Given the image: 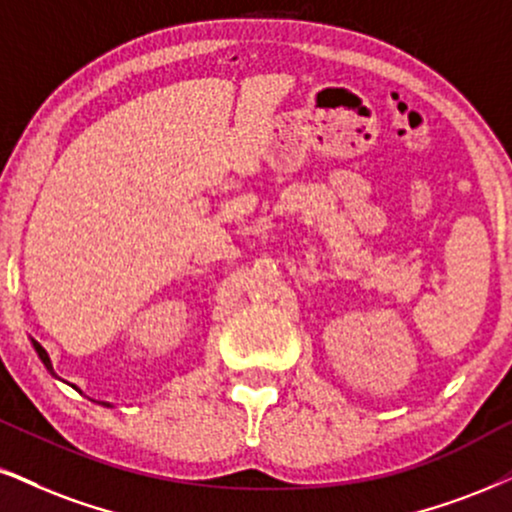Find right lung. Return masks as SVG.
Returning <instances> with one entry per match:
<instances>
[{
  "mask_svg": "<svg viewBox=\"0 0 512 512\" xmlns=\"http://www.w3.org/2000/svg\"><path fill=\"white\" fill-rule=\"evenodd\" d=\"M33 346H35L37 356H40V361H42L44 365H47V370H52V363H49V356H47V351H44V349H42V346H40V344H37V342H33Z\"/></svg>",
  "mask_w": 512,
  "mask_h": 512,
  "instance_id": "1",
  "label": "right lung"
}]
</instances>
